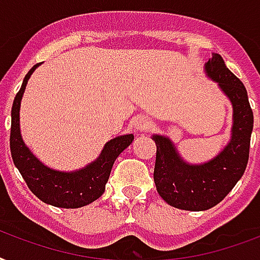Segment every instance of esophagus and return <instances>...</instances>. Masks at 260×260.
Segmentation results:
<instances>
[{"instance_id": "1", "label": "esophagus", "mask_w": 260, "mask_h": 260, "mask_svg": "<svg viewBox=\"0 0 260 260\" xmlns=\"http://www.w3.org/2000/svg\"><path fill=\"white\" fill-rule=\"evenodd\" d=\"M133 124H134V128H136L137 132L140 133H144L146 132L149 127H150V120L146 118V116H137V118H134V122H133Z\"/></svg>"}]
</instances>
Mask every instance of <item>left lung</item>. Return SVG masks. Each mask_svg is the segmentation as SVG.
I'll use <instances>...</instances> for the list:
<instances>
[{
	"label": "left lung",
	"instance_id": "left-lung-1",
	"mask_svg": "<svg viewBox=\"0 0 260 260\" xmlns=\"http://www.w3.org/2000/svg\"><path fill=\"white\" fill-rule=\"evenodd\" d=\"M205 73L217 82L232 104L231 138L216 157L202 164H190L179 154L167 136L153 134L156 142L154 183L168 205L182 210L202 212L220 203L236 186L248 162L253 114L243 82L226 68L220 54L205 63Z\"/></svg>",
	"mask_w": 260,
	"mask_h": 260
}]
</instances>
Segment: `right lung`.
<instances>
[{
  "mask_svg": "<svg viewBox=\"0 0 260 260\" xmlns=\"http://www.w3.org/2000/svg\"><path fill=\"white\" fill-rule=\"evenodd\" d=\"M40 63L35 65L24 77L21 88L12 106L11 153L17 170L27 183L28 188L44 203L63 209H77L100 198L111 174L116 157L134 140L133 134L112 138L104 145L94 161L81 170L63 172L44 166L24 144L20 132V104L31 74Z\"/></svg>",
  "mask_w": 260,
  "mask_h": 260,
  "instance_id": "add662e5",
  "label": "right lung"
}]
</instances>
